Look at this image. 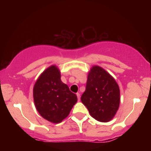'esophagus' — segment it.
<instances>
[{"label":"esophagus","instance_id":"34e87169","mask_svg":"<svg viewBox=\"0 0 151 151\" xmlns=\"http://www.w3.org/2000/svg\"><path fill=\"white\" fill-rule=\"evenodd\" d=\"M77 99H78V101H79V100H80V93H77Z\"/></svg>","mask_w":151,"mask_h":151}]
</instances>
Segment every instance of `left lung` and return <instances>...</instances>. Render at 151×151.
<instances>
[{"label":"left lung","instance_id":"left-lung-1","mask_svg":"<svg viewBox=\"0 0 151 151\" xmlns=\"http://www.w3.org/2000/svg\"><path fill=\"white\" fill-rule=\"evenodd\" d=\"M81 102L93 119L108 122L115 116L120 103V91L116 81L108 72L94 66L88 74Z\"/></svg>","mask_w":151,"mask_h":151}]
</instances>
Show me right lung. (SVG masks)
Segmentation results:
<instances>
[{
    "label": "right lung",
    "instance_id": "obj_1",
    "mask_svg": "<svg viewBox=\"0 0 151 151\" xmlns=\"http://www.w3.org/2000/svg\"><path fill=\"white\" fill-rule=\"evenodd\" d=\"M56 66H51L38 78L33 88L37 111L46 120L58 124L65 119L77 101V95L60 79Z\"/></svg>",
    "mask_w": 151,
    "mask_h": 151
}]
</instances>
